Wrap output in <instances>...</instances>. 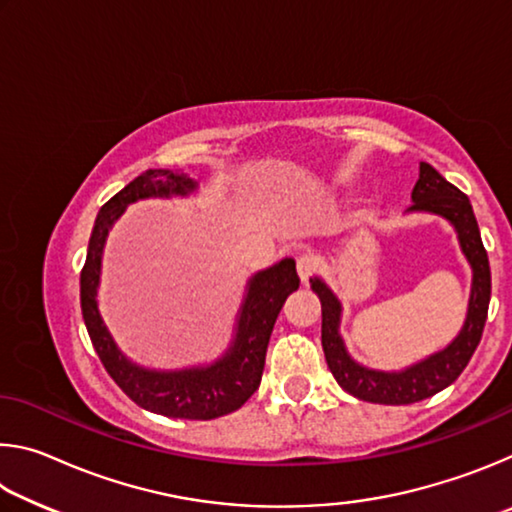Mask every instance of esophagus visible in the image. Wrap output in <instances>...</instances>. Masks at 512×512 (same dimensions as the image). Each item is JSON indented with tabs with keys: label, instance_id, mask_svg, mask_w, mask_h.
<instances>
[{
	"label": "esophagus",
	"instance_id": "obj_1",
	"mask_svg": "<svg viewBox=\"0 0 512 512\" xmlns=\"http://www.w3.org/2000/svg\"><path fill=\"white\" fill-rule=\"evenodd\" d=\"M296 268H298L300 282L307 284L309 277L318 271V259L314 255H300L298 262H296Z\"/></svg>",
	"mask_w": 512,
	"mask_h": 512
}]
</instances>
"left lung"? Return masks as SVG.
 Segmentation results:
<instances>
[{
    "mask_svg": "<svg viewBox=\"0 0 512 512\" xmlns=\"http://www.w3.org/2000/svg\"><path fill=\"white\" fill-rule=\"evenodd\" d=\"M413 205L406 212H424L445 219L456 230L458 244H461L467 264L472 268V289L470 302H467V316L461 332L447 348L429 354L413 366L402 370H375L361 366L350 357L345 341L339 332L341 327V300L327 287L325 280L311 277V291L320 300L323 309V352L329 370L339 381L343 391L372 404H413L436 395L454 384L458 375L470 363L476 345L481 341L485 318H488L490 305V264L485 253L479 223L472 210L470 198L461 189L440 176V173L427 162H420V178L411 194Z\"/></svg>",
    "mask_w": 512,
    "mask_h": 512,
    "instance_id": "8db88e82",
    "label": "left lung"
}]
</instances>
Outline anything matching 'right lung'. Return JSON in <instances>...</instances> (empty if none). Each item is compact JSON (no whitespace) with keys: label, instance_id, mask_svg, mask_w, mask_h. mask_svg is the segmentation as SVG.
Masks as SVG:
<instances>
[{"label":"right lung","instance_id":"add662e5","mask_svg":"<svg viewBox=\"0 0 512 512\" xmlns=\"http://www.w3.org/2000/svg\"><path fill=\"white\" fill-rule=\"evenodd\" d=\"M196 189L198 183L187 173L149 169L101 207L81 271V311L103 368L137 406L167 418L214 420L237 411L259 388L277 314L284 300L300 287L296 262L287 257L250 277L230 348L205 366L155 370L128 359L103 323L97 302L103 248L110 228L126 207L144 198L189 196Z\"/></svg>","mask_w":512,"mask_h":512}]
</instances>
